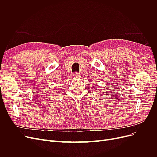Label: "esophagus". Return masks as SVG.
<instances>
[{
    "instance_id": "34e87169",
    "label": "esophagus",
    "mask_w": 157,
    "mask_h": 157,
    "mask_svg": "<svg viewBox=\"0 0 157 157\" xmlns=\"http://www.w3.org/2000/svg\"><path fill=\"white\" fill-rule=\"evenodd\" d=\"M73 76L74 77L77 78V77H79L80 75V74H79V73H77V72H75V73H73Z\"/></svg>"
}]
</instances>
